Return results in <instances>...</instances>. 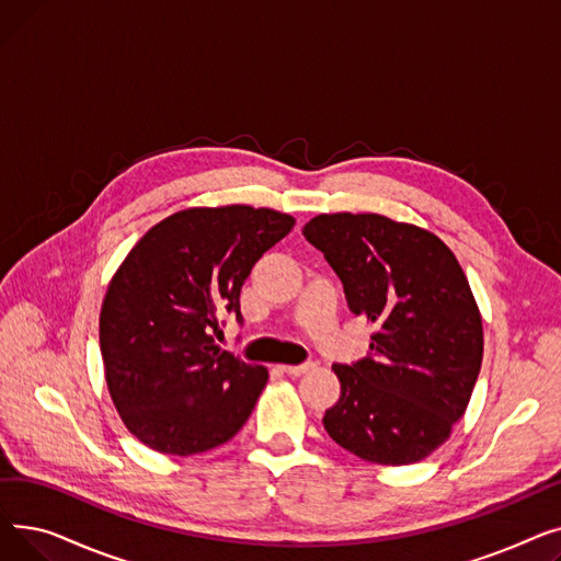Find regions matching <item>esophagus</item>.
Returning <instances> with one entry per match:
<instances>
[{
    "label": "esophagus",
    "mask_w": 561,
    "mask_h": 561,
    "mask_svg": "<svg viewBox=\"0 0 561 561\" xmlns=\"http://www.w3.org/2000/svg\"><path fill=\"white\" fill-rule=\"evenodd\" d=\"M313 366H316L313 362H307V364H298V366H282V368H284V373H286V375L298 377V375H305V373H309Z\"/></svg>",
    "instance_id": "1"
}]
</instances>
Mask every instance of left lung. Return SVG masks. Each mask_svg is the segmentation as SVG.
<instances>
[{"label":"left lung","mask_w":561,"mask_h":561,"mask_svg":"<svg viewBox=\"0 0 561 561\" xmlns=\"http://www.w3.org/2000/svg\"><path fill=\"white\" fill-rule=\"evenodd\" d=\"M302 233L352 313L379 328L364 359L332 366L341 398L322 425L366 461L425 459L463 416L482 366V318L461 265L434 233L377 214L316 216Z\"/></svg>","instance_id":"obj_1"}]
</instances>
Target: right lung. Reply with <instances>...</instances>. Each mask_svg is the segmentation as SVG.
I'll list each match as a JSON object with an SVG mask.
<instances>
[{
    "label": "right lung",
    "mask_w": 561,
    "mask_h": 561,
    "mask_svg": "<svg viewBox=\"0 0 561 561\" xmlns=\"http://www.w3.org/2000/svg\"><path fill=\"white\" fill-rule=\"evenodd\" d=\"M296 220L245 204L186 209L147 231L108 284L100 350L117 414L145 446L197 455L250 419L268 381L216 345L220 316L243 325L241 286Z\"/></svg>",
    "instance_id": "1"
}]
</instances>
